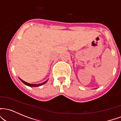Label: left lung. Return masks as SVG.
<instances>
[{"label": "left lung", "instance_id": "obj_1", "mask_svg": "<svg viewBox=\"0 0 121 121\" xmlns=\"http://www.w3.org/2000/svg\"><path fill=\"white\" fill-rule=\"evenodd\" d=\"M19 79L20 80V81L22 82L23 83H24V84L25 85H26L28 86H30V87H37V86H40L42 85L45 84V83L47 82V81L44 82L43 83H41V84H30V83H28V82H25L23 81V80H22V79H20V78H19Z\"/></svg>", "mask_w": 121, "mask_h": 121}]
</instances>
